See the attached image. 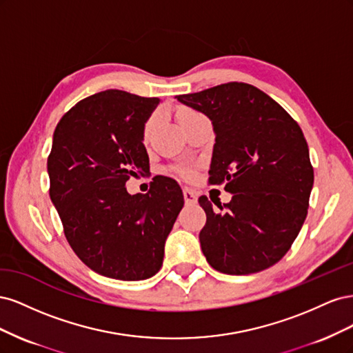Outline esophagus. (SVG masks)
<instances>
[{
	"instance_id": "obj_1",
	"label": "esophagus",
	"mask_w": 353,
	"mask_h": 353,
	"mask_svg": "<svg viewBox=\"0 0 353 353\" xmlns=\"http://www.w3.org/2000/svg\"><path fill=\"white\" fill-rule=\"evenodd\" d=\"M183 194H184V200H185L187 205H191V203H196L197 201V194H196V191H193V190L184 188L183 190Z\"/></svg>"
}]
</instances>
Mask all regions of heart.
<instances>
[{
    "label": "heart",
    "mask_w": 353,
    "mask_h": 353,
    "mask_svg": "<svg viewBox=\"0 0 353 353\" xmlns=\"http://www.w3.org/2000/svg\"><path fill=\"white\" fill-rule=\"evenodd\" d=\"M193 113H196V112H193V110H188V109H181V110L178 112V119H183V117L190 116V114H193ZM156 121H157V116H156V114H153V116L150 117V119L147 121L145 128H144V134H145V135L153 130V126L156 125ZM181 172L185 174V170H181Z\"/></svg>",
    "instance_id": "obj_1"
}]
</instances>
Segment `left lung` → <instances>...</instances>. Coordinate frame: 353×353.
<instances>
[{
	"mask_svg": "<svg viewBox=\"0 0 353 353\" xmlns=\"http://www.w3.org/2000/svg\"><path fill=\"white\" fill-rule=\"evenodd\" d=\"M208 116L213 132L210 184L232 194L215 212L206 196L201 252L212 268L230 275L254 274L279 262L307 215L314 169L301 126L253 85L222 83L175 97ZM223 210L221 203L216 205Z\"/></svg>",
	"mask_w": 353,
	"mask_h": 353,
	"instance_id": "8db88e82",
	"label": "left lung"
}]
</instances>
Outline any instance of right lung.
Instances as JSON below:
<instances>
[{"label": "right lung", "mask_w": 353, "mask_h": 353, "mask_svg": "<svg viewBox=\"0 0 353 353\" xmlns=\"http://www.w3.org/2000/svg\"><path fill=\"white\" fill-rule=\"evenodd\" d=\"M160 100L108 90L74 104L52 135L50 197L65 236L94 272L114 280L153 276L184 196L176 181L156 176L147 194L126 181L148 172L144 128Z\"/></svg>", "instance_id": "right-lung-1"}]
</instances>
